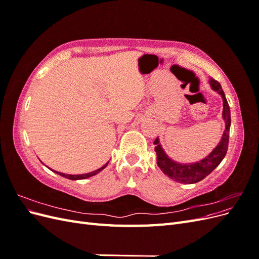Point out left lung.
Returning <instances> with one entry per match:
<instances>
[{
  "label": "left lung",
  "mask_w": 259,
  "mask_h": 259,
  "mask_svg": "<svg viewBox=\"0 0 259 259\" xmlns=\"http://www.w3.org/2000/svg\"><path fill=\"white\" fill-rule=\"evenodd\" d=\"M208 83L211 90L217 92L223 98V119L225 121L224 134L222 136L221 142L214 148V150L207 156H205L204 159L198 162L179 163L174 161L173 159H170L166 152L164 151V149L160 144L159 137L153 143V145L155 146L154 151L156 152V163H158V166L166 176L180 184H195L201 182L202 179L208 176L221 164V162L225 158L227 150H228L229 132L231 124L230 108L221 84L214 80L213 77H209Z\"/></svg>",
  "instance_id": "8db88e82"
}]
</instances>
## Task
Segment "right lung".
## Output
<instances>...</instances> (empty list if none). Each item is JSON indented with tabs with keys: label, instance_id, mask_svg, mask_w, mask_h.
I'll use <instances>...</instances> for the list:
<instances>
[{
	"label": "right lung",
	"instance_id": "1",
	"mask_svg": "<svg viewBox=\"0 0 259 259\" xmlns=\"http://www.w3.org/2000/svg\"><path fill=\"white\" fill-rule=\"evenodd\" d=\"M109 163V162H108ZM108 163H106L104 166H101L100 168H98V169H96V170H93V171H91V173H86V174H80V175H70V174H65V173H60V171H56V170H54V169H52V168H50L51 170H53L54 173H56V174H58V175H60V176H62V177H65V178H68V179H71V180H79V179H85V178H89V177H92V176H94V175H96V174H98L99 171H101L103 170L107 165H108Z\"/></svg>",
	"mask_w": 259,
	"mask_h": 259
}]
</instances>
